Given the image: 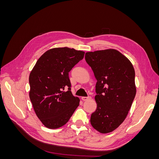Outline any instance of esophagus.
<instances>
[{
  "instance_id": "1",
  "label": "esophagus",
  "mask_w": 159,
  "mask_h": 159,
  "mask_svg": "<svg viewBox=\"0 0 159 159\" xmlns=\"http://www.w3.org/2000/svg\"><path fill=\"white\" fill-rule=\"evenodd\" d=\"M89 99H91L90 96H88V97H81V99H82L83 101H87Z\"/></svg>"
}]
</instances>
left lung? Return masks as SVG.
Returning a JSON list of instances; mask_svg holds the SVG:
<instances>
[{
	"mask_svg": "<svg viewBox=\"0 0 159 159\" xmlns=\"http://www.w3.org/2000/svg\"><path fill=\"white\" fill-rule=\"evenodd\" d=\"M85 59L97 80V109L91 115V125L101 133H111L125 119L135 97L134 68L115 49L86 52Z\"/></svg>",
	"mask_w": 159,
	"mask_h": 159,
	"instance_id": "obj_1",
	"label": "left lung"
}]
</instances>
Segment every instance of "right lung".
<instances>
[{
    "label": "right lung",
    "mask_w": 159,
    "mask_h": 159,
    "mask_svg": "<svg viewBox=\"0 0 159 159\" xmlns=\"http://www.w3.org/2000/svg\"><path fill=\"white\" fill-rule=\"evenodd\" d=\"M84 54L68 47L54 48L44 52L30 71V99L46 127L54 129L64 125L79 106V98L70 91L68 73Z\"/></svg>",
    "instance_id": "obj_1"
}]
</instances>
